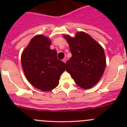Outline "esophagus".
<instances>
[{
  "label": "esophagus",
  "mask_w": 127,
  "mask_h": 127,
  "mask_svg": "<svg viewBox=\"0 0 127 127\" xmlns=\"http://www.w3.org/2000/svg\"><path fill=\"white\" fill-rule=\"evenodd\" d=\"M66 60H67L66 58H64V59H63V62L64 63H66Z\"/></svg>",
  "instance_id": "esophagus-1"
}]
</instances>
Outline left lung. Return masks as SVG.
Masks as SVG:
<instances>
[{
    "mask_svg": "<svg viewBox=\"0 0 127 127\" xmlns=\"http://www.w3.org/2000/svg\"><path fill=\"white\" fill-rule=\"evenodd\" d=\"M69 44L72 57L66 62V70L75 83L89 89L99 81L106 65L102 47L88 33L77 32L75 37L64 35Z\"/></svg>",
    "mask_w": 127,
    "mask_h": 127,
    "instance_id": "left-lung-1",
    "label": "left lung"
}]
</instances>
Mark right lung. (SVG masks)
Here are the masks:
<instances>
[{
	"mask_svg": "<svg viewBox=\"0 0 127 127\" xmlns=\"http://www.w3.org/2000/svg\"><path fill=\"white\" fill-rule=\"evenodd\" d=\"M49 38L37 35L33 37L22 55V67L32 86L44 92L56 88L65 70V64L57 58L55 50L50 48Z\"/></svg>",
	"mask_w": 127,
	"mask_h": 127,
	"instance_id": "right-lung-1",
	"label": "right lung"
}]
</instances>
